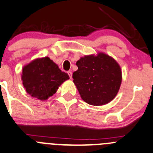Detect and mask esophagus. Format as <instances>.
<instances>
[{"label":"esophagus","mask_w":153,"mask_h":153,"mask_svg":"<svg viewBox=\"0 0 153 153\" xmlns=\"http://www.w3.org/2000/svg\"><path fill=\"white\" fill-rule=\"evenodd\" d=\"M68 76H69V77L71 79V78H72V73H71V71H68Z\"/></svg>","instance_id":"1"}]
</instances>
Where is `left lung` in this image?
Returning a JSON list of instances; mask_svg holds the SVG:
<instances>
[{
    "mask_svg": "<svg viewBox=\"0 0 153 153\" xmlns=\"http://www.w3.org/2000/svg\"><path fill=\"white\" fill-rule=\"evenodd\" d=\"M76 65L78 70L73 74V79L85 102L101 106L116 97L121 85L122 71L113 58L99 53L81 58Z\"/></svg>",
    "mask_w": 153,
    "mask_h": 153,
    "instance_id": "1",
    "label": "left lung"
}]
</instances>
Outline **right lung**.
I'll return each instance as SVG.
<instances>
[{"mask_svg":"<svg viewBox=\"0 0 153 153\" xmlns=\"http://www.w3.org/2000/svg\"><path fill=\"white\" fill-rule=\"evenodd\" d=\"M68 79V74L48 57L37 59L25 66L22 75L26 91L41 101L55 94L59 85Z\"/></svg>","mask_w":153,"mask_h":153,"instance_id":"add662e5","label":"right lung"}]
</instances>
